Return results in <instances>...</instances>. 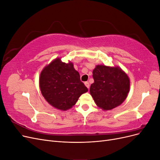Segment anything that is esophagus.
<instances>
[{
  "label": "esophagus",
  "instance_id": "esophagus-1",
  "mask_svg": "<svg viewBox=\"0 0 160 160\" xmlns=\"http://www.w3.org/2000/svg\"><path fill=\"white\" fill-rule=\"evenodd\" d=\"M85 86H86L87 88H88V89L89 88V82H85Z\"/></svg>",
  "mask_w": 160,
  "mask_h": 160
}]
</instances>
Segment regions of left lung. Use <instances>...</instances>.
Returning <instances> with one entry per match:
<instances>
[{
  "mask_svg": "<svg viewBox=\"0 0 160 160\" xmlns=\"http://www.w3.org/2000/svg\"><path fill=\"white\" fill-rule=\"evenodd\" d=\"M90 93L99 108L110 110L122 104L129 90V79L119 67L98 65L93 71Z\"/></svg>",
  "mask_w": 160,
  "mask_h": 160,
  "instance_id": "1",
  "label": "left lung"
}]
</instances>
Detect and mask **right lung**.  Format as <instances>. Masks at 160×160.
<instances>
[{
	"label": "right lung",
	"instance_id": "obj_1",
	"mask_svg": "<svg viewBox=\"0 0 160 160\" xmlns=\"http://www.w3.org/2000/svg\"><path fill=\"white\" fill-rule=\"evenodd\" d=\"M39 85L47 102L62 111L71 108L79 97L88 91L72 62L67 64L59 58L43 69Z\"/></svg>",
	"mask_w": 160,
	"mask_h": 160
}]
</instances>
